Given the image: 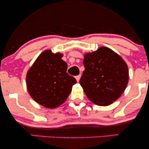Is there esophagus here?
<instances>
[{
  "label": "esophagus",
  "mask_w": 149,
  "mask_h": 149,
  "mask_svg": "<svg viewBox=\"0 0 149 149\" xmlns=\"http://www.w3.org/2000/svg\"><path fill=\"white\" fill-rule=\"evenodd\" d=\"M80 76H81V75H78V76H76V79L77 80V82H78L80 80Z\"/></svg>",
  "instance_id": "esophagus-1"
}]
</instances>
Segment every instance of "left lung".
Listing matches in <instances>:
<instances>
[{
	"label": "left lung",
	"instance_id": "obj_1",
	"mask_svg": "<svg viewBox=\"0 0 149 149\" xmlns=\"http://www.w3.org/2000/svg\"><path fill=\"white\" fill-rule=\"evenodd\" d=\"M85 71L80 84L88 99L99 106H108L125 91L129 80L127 64L107 47L87 53L83 59Z\"/></svg>",
	"mask_w": 149,
	"mask_h": 149
}]
</instances>
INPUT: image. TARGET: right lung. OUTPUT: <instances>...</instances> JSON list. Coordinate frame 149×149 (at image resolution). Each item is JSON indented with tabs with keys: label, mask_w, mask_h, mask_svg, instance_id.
Segmentation results:
<instances>
[{
	"label": "right lung",
	"mask_w": 149,
	"mask_h": 149,
	"mask_svg": "<svg viewBox=\"0 0 149 149\" xmlns=\"http://www.w3.org/2000/svg\"><path fill=\"white\" fill-rule=\"evenodd\" d=\"M61 53L50 49L42 52L26 74V86L31 97L37 103L49 109L62 104L76 83L74 77L66 73L67 64Z\"/></svg>",
	"instance_id": "1"
}]
</instances>
